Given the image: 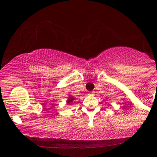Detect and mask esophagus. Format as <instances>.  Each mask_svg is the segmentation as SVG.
<instances>
[{
	"label": "esophagus",
	"mask_w": 157,
	"mask_h": 157,
	"mask_svg": "<svg viewBox=\"0 0 157 157\" xmlns=\"http://www.w3.org/2000/svg\"><path fill=\"white\" fill-rule=\"evenodd\" d=\"M94 91H89V95H94Z\"/></svg>",
	"instance_id": "1"
}]
</instances>
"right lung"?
Listing matches in <instances>:
<instances>
[{"label":"right lung","instance_id":"1","mask_svg":"<svg viewBox=\"0 0 157 157\" xmlns=\"http://www.w3.org/2000/svg\"><path fill=\"white\" fill-rule=\"evenodd\" d=\"M74 98L72 97V96H70V97H68L67 103H68V104H71V103L73 102V101H74Z\"/></svg>","mask_w":157,"mask_h":157}]
</instances>
